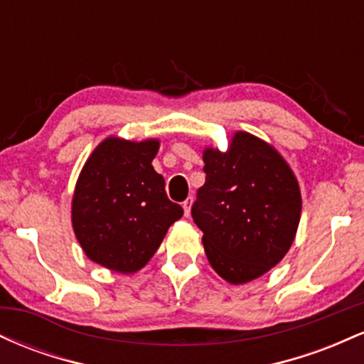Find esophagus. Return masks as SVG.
Instances as JSON below:
<instances>
[{
	"instance_id": "obj_1",
	"label": "esophagus",
	"mask_w": 364,
	"mask_h": 364,
	"mask_svg": "<svg viewBox=\"0 0 364 364\" xmlns=\"http://www.w3.org/2000/svg\"><path fill=\"white\" fill-rule=\"evenodd\" d=\"M191 203H193V198H191V196H188V198L185 200V202H183V210H185V217L190 215Z\"/></svg>"
}]
</instances>
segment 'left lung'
I'll return each instance as SVG.
<instances>
[{
    "instance_id": "left-lung-1",
    "label": "left lung",
    "mask_w": 364,
    "mask_h": 364,
    "mask_svg": "<svg viewBox=\"0 0 364 364\" xmlns=\"http://www.w3.org/2000/svg\"><path fill=\"white\" fill-rule=\"evenodd\" d=\"M205 185L191 217L220 277L245 284L269 272L294 241L301 215L298 181L275 150L237 132L228 152H203Z\"/></svg>"
}]
</instances>
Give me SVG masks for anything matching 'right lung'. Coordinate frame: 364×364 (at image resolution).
Returning <instances> with one entry per match:
<instances>
[{
	"instance_id": "right-lung-1",
	"label": "right lung",
	"mask_w": 364,
	"mask_h": 364,
	"mask_svg": "<svg viewBox=\"0 0 364 364\" xmlns=\"http://www.w3.org/2000/svg\"><path fill=\"white\" fill-rule=\"evenodd\" d=\"M157 140L107 139L92 152L75 188L72 220L87 257L121 274L141 269L183 208L152 168Z\"/></svg>"
}]
</instances>
